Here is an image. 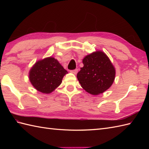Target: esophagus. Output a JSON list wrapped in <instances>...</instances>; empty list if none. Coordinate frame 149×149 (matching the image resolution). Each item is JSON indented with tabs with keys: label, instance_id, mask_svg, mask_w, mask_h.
<instances>
[{
	"label": "esophagus",
	"instance_id": "34e87169",
	"mask_svg": "<svg viewBox=\"0 0 149 149\" xmlns=\"http://www.w3.org/2000/svg\"><path fill=\"white\" fill-rule=\"evenodd\" d=\"M78 72V70L77 69H75V70H71V72L72 73V74H76Z\"/></svg>",
	"mask_w": 149,
	"mask_h": 149
}]
</instances>
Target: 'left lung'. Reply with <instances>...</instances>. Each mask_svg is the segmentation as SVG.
<instances>
[{"label":"left lung","instance_id":"1","mask_svg":"<svg viewBox=\"0 0 149 149\" xmlns=\"http://www.w3.org/2000/svg\"><path fill=\"white\" fill-rule=\"evenodd\" d=\"M84 66L77 73L81 87L92 95L102 93L111 86L115 78V69L102 51H96L85 56Z\"/></svg>","mask_w":149,"mask_h":149}]
</instances>
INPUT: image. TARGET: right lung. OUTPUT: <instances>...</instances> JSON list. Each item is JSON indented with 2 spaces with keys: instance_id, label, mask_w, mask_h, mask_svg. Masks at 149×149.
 Segmentation results:
<instances>
[{
  "instance_id": "obj_1",
  "label": "right lung",
  "mask_w": 149,
  "mask_h": 149,
  "mask_svg": "<svg viewBox=\"0 0 149 149\" xmlns=\"http://www.w3.org/2000/svg\"><path fill=\"white\" fill-rule=\"evenodd\" d=\"M68 72L58 61L49 57L38 61L29 71V80L35 89L43 93H50L61 84Z\"/></svg>"
}]
</instances>
